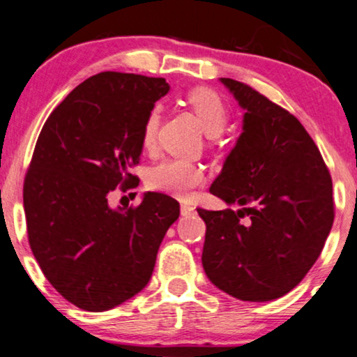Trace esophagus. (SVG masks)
I'll use <instances>...</instances> for the list:
<instances>
[{"instance_id": "esophagus-1", "label": "esophagus", "mask_w": 357, "mask_h": 357, "mask_svg": "<svg viewBox=\"0 0 357 357\" xmlns=\"http://www.w3.org/2000/svg\"><path fill=\"white\" fill-rule=\"evenodd\" d=\"M196 213L195 208L191 204H181V215L183 216H192Z\"/></svg>"}]
</instances>
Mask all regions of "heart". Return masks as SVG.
I'll return each instance as SVG.
<instances>
[{
	"mask_svg": "<svg viewBox=\"0 0 357 357\" xmlns=\"http://www.w3.org/2000/svg\"><path fill=\"white\" fill-rule=\"evenodd\" d=\"M188 104L195 112L196 119L202 124L208 136H218L228 124L227 104L215 90L198 87L188 93ZM159 124H161V112L154 107L147 114L144 127H142V146L146 149H153L158 137ZM204 181V173L198 165L184 159H166L151 169L147 184L155 191L167 192L176 198H188L196 186Z\"/></svg>",
	"mask_w": 357,
	"mask_h": 357,
	"instance_id": "1",
	"label": "heart"
}]
</instances>
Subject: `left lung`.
<instances>
[{"mask_svg":"<svg viewBox=\"0 0 357 357\" xmlns=\"http://www.w3.org/2000/svg\"><path fill=\"white\" fill-rule=\"evenodd\" d=\"M220 82L245 114L210 192L245 208H198L206 223L203 268L228 296L273 301L290 292L321 255L334 221L333 181L312 137L292 114L241 82Z\"/></svg>","mask_w":357,"mask_h":357,"instance_id":"left-lung-1","label":"left lung"}]
</instances>
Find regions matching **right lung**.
I'll return each mask as SVG.
<instances>
[{
	"mask_svg": "<svg viewBox=\"0 0 357 357\" xmlns=\"http://www.w3.org/2000/svg\"><path fill=\"white\" fill-rule=\"evenodd\" d=\"M169 92L165 79L102 72L82 82L45 122L24 178L31 252L68 302L104 312L141 292L179 203L147 191L137 208L112 210L107 195L132 186L142 127Z\"/></svg>",
	"mask_w": 357,
	"mask_h": 357,
	"instance_id": "add662e5",
	"label": "right lung"
}]
</instances>
